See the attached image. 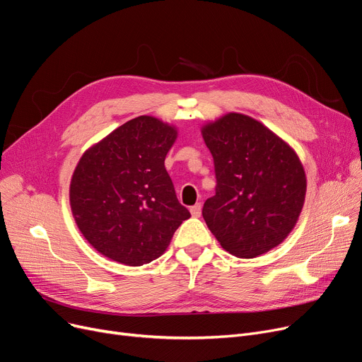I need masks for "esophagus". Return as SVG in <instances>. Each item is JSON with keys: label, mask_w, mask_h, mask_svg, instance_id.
Listing matches in <instances>:
<instances>
[{"label": "esophagus", "mask_w": 362, "mask_h": 362, "mask_svg": "<svg viewBox=\"0 0 362 362\" xmlns=\"http://www.w3.org/2000/svg\"><path fill=\"white\" fill-rule=\"evenodd\" d=\"M201 209H202L201 204H195L194 207H191V214H192L194 217H199V216H201Z\"/></svg>", "instance_id": "34e87169"}]
</instances>
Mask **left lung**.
<instances>
[{
  "instance_id": "obj_1",
  "label": "left lung",
  "mask_w": 362,
  "mask_h": 362,
  "mask_svg": "<svg viewBox=\"0 0 362 362\" xmlns=\"http://www.w3.org/2000/svg\"><path fill=\"white\" fill-rule=\"evenodd\" d=\"M216 171L202 217L229 255L253 259L278 247L303 210L306 173L296 151L260 121L228 112L201 127Z\"/></svg>"
}]
</instances>
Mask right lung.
<instances>
[{"mask_svg": "<svg viewBox=\"0 0 362 362\" xmlns=\"http://www.w3.org/2000/svg\"><path fill=\"white\" fill-rule=\"evenodd\" d=\"M176 125L140 115L91 145L69 185L75 223L105 257L127 266L158 259L191 214L177 201L164 161Z\"/></svg>", "mask_w": 362, "mask_h": 362, "instance_id": "right-lung-1", "label": "right lung"}]
</instances>
